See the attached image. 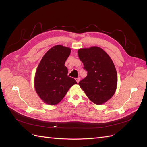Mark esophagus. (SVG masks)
<instances>
[{
  "label": "esophagus",
  "mask_w": 147,
  "mask_h": 147,
  "mask_svg": "<svg viewBox=\"0 0 147 147\" xmlns=\"http://www.w3.org/2000/svg\"><path fill=\"white\" fill-rule=\"evenodd\" d=\"M75 80H76L77 82V83H78V82H80V77H78V78H75Z\"/></svg>",
  "instance_id": "obj_1"
}]
</instances>
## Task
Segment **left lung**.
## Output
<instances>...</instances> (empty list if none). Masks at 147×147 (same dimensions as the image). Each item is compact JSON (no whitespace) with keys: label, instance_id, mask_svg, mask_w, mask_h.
<instances>
[{"label":"left lung","instance_id":"1","mask_svg":"<svg viewBox=\"0 0 147 147\" xmlns=\"http://www.w3.org/2000/svg\"><path fill=\"white\" fill-rule=\"evenodd\" d=\"M78 55L88 73L79 82L80 86L92 102L104 104L113 96L117 86V73L112 60L97 47L80 49Z\"/></svg>","mask_w":147,"mask_h":147}]
</instances>
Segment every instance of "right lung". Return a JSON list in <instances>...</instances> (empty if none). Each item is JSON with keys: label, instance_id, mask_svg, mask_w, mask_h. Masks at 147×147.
Segmentation results:
<instances>
[{"label": "right lung", "instance_id": "1", "mask_svg": "<svg viewBox=\"0 0 147 147\" xmlns=\"http://www.w3.org/2000/svg\"><path fill=\"white\" fill-rule=\"evenodd\" d=\"M70 54V48L56 45L43 56L35 75V91L46 104L55 105L63 99L70 88L77 84L69 77L64 65Z\"/></svg>", "mask_w": 147, "mask_h": 147}]
</instances>
